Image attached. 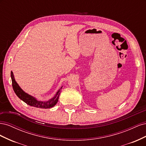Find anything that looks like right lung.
<instances>
[{"instance_id": "obj_1", "label": "right lung", "mask_w": 146, "mask_h": 146, "mask_svg": "<svg viewBox=\"0 0 146 146\" xmlns=\"http://www.w3.org/2000/svg\"><path fill=\"white\" fill-rule=\"evenodd\" d=\"M11 78L12 81L13 88L15 92V94L21 100L24 101V102L27 104V105L36 108H50L54 107L56 104V103L58 102L59 96L60 94V90L61 88H62V87L60 88L58 91L56 92L55 95L53 97L52 99L47 101H41L37 100L36 98L27 94V92H25L22 90V88L16 82L14 75H13V72L12 71L11 72Z\"/></svg>"}]
</instances>
